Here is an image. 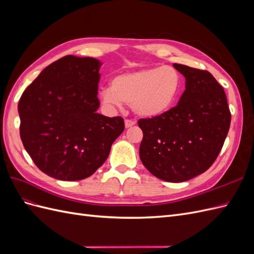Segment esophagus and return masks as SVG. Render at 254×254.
<instances>
[{"instance_id": "obj_1", "label": "esophagus", "mask_w": 254, "mask_h": 254, "mask_svg": "<svg viewBox=\"0 0 254 254\" xmlns=\"http://www.w3.org/2000/svg\"><path fill=\"white\" fill-rule=\"evenodd\" d=\"M134 125H135V122L132 121V120H126L125 121V127L126 128H130V127L134 126Z\"/></svg>"}]
</instances>
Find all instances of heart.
Wrapping results in <instances>:
<instances>
[{
	"label": "heart",
	"instance_id": "1",
	"mask_svg": "<svg viewBox=\"0 0 254 254\" xmlns=\"http://www.w3.org/2000/svg\"><path fill=\"white\" fill-rule=\"evenodd\" d=\"M181 86V74L174 66L145 67L115 76L110 89L101 92V99L109 108L128 104L137 117L156 119L173 108Z\"/></svg>",
	"mask_w": 254,
	"mask_h": 254
}]
</instances>
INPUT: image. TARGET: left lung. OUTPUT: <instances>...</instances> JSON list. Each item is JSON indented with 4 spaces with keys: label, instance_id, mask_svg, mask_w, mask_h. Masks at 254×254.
Instances as JSON below:
<instances>
[{
    "label": "left lung",
    "instance_id": "obj_1",
    "mask_svg": "<svg viewBox=\"0 0 254 254\" xmlns=\"http://www.w3.org/2000/svg\"><path fill=\"white\" fill-rule=\"evenodd\" d=\"M173 65L186 77V91L162 117L137 122L143 131L140 158L157 178L183 182L204 173L216 160L231 113L224 89L211 73Z\"/></svg>",
    "mask_w": 254,
    "mask_h": 254
}]
</instances>
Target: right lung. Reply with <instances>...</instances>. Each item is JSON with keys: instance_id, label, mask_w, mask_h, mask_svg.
<instances>
[{"instance_id": "right-lung-1", "label": "right lung", "mask_w": 254, "mask_h": 254, "mask_svg": "<svg viewBox=\"0 0 254 254\" xmlns=\"http://www.w3.org/2000/svg\"><path fill=\"white\" fill-rule=\"evenodd\" d=\"M102 64L92 57L64 56L45 67L20 98L23 146L53 178L77 181L93 175L124 131L121 117L96 112Z\"/></svg>"}]
</instances>
